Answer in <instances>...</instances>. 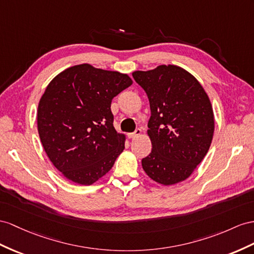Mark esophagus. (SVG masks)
Instances as JSON below:
<instances>
[{"label":"esophagus","instance_id":"34e87169","mask_svg":"<svg viewBox=\"0 0 254 254\" xmlns=\"http://www.w3.org/2000/svg\"><path fill=\"white\" fill-rule=\"evenodd\" d=\"M140 134H141V129H140V128H136L133 133H128L127 136H128V138L133 139V138L138 137V136H139Z\"/></svg>","mask_w":254,"mask_h":254}]
</instances>
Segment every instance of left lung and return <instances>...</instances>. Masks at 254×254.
<instances>
[{
  "instance_id": "1",
  "label": "left lung",
  "mask_w": 254,
  "mask_h": 254,
  "mask_svg": "<svg viewBox=\"0 0 254 254\" xmlns=\"http://www.w3.org/2000/svg\"><path fill=\"white\" fill-rule=\"evenodd\" d=\"M133 78L145 90L151 110L152 150L141 160L142 168L161 185L180 183L210 147L214 119L209 97L196 78L176 65L136 70Z\"/></svg>"
}]
</instances>
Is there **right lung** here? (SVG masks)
<instances>
[{
	"mask_svg": "<svg viewBox=\"0 0 254 254\" xmlns=\"http://www.w3.org/2000/svg\"><path fill=\"white\" fill-rule=\"evenodd\" d=\"M131 84L126 74L80 64L63 70L45 90L37 110L38 134L49 160L73 183L92 185L125 149L110 105Z\"/></svg>",
	"mask_w": 254,
	"mask_h": 254,
	"instance_id": "right-lung-1",
	"label": "right lung"
}]
</instances>
